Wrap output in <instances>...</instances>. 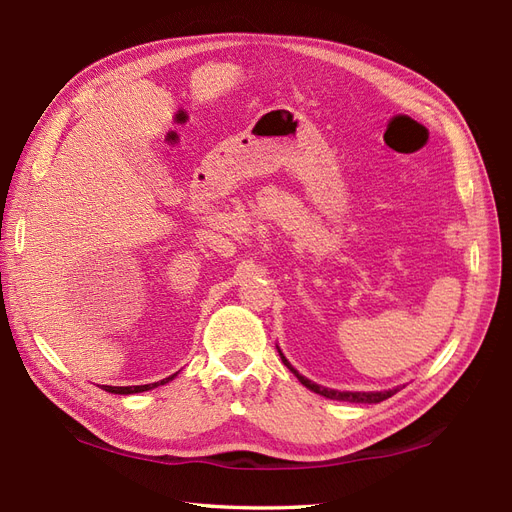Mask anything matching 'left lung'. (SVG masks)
Returning a JSON list of instances; mask_svg holds the SVG:
<instances>
[{
  "label": "left lung",
  "mask_w": 512,
  "mask_h": 512,
  "mask_svg": "<svg viewBox=\"0 0 512 512\" xmlns=\"http://www.w3.org/2000/svg\"><path fill=\"white\" fill-rule=\"evenodd\" d=\"M280 356H282V354H280ZM282 363L295 373L297 380L302 382V384L306 386V389L315 391V393H319V395H323V397H330V400L352 402V404H378V402L389 400L391 395H395L397 391H400V389H391V391H378V393H352V391H332V389H323V386H319V384H315V382H310V380L304 378V376H299V373L289 365V360H286L284 356H282Z\"/></svg>",
  "instance_id": "1"
}]
</instances>
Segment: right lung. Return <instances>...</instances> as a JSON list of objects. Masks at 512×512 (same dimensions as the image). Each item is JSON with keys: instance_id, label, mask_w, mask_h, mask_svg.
I'll return each instance as SVG.
<instances>
[{"instance_id": "add662e5", "label": "right lung", "mask_w": 512, "mask_h": 512, "mask_svg": "<svg viewBox=\"0 0 512 512\" xmlns=\"http://www.w3.org/2000/svg\"><path fill=\"white\" fill-rule=\"evenodd\" d=\"M173 376L160 380V382H154V384H139V386H104V391L108 393H119V395H130V393H143V391H149V389H156V386L169 382Z\"/></svg>"}]
</instances>
